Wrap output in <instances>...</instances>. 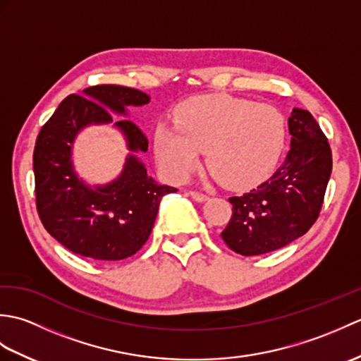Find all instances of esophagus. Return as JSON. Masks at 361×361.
Returning a JSON list of instances; mask_svg holds the SVG:
<instances>
[{
	"instance_id": "34e87169",
	"label": "esophagus",
	"mask_w": 361,
	"mask_h": 361,
	"mask_svg": "<svg viewBox=\"0 0 361 361\" xmlns=\"http://www.w3.org/2000/svg\"><path fill=\"white\" fill-rule=\"evenodd\" d=\"M189 195L192 197L194 200L198 202V203H203V202L208 200V195H204V194H202V192H195V190H190Z\"/></svg>"
}]
</instances>
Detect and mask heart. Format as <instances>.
<instances>
[{
	"instance_id": "1",
	"label": "heart",
	"mask_w": 361,
	"mask_h": 361,
	"mask_svg": "<svg viewBox=\"0 0 361 361\" xmlns=\"http://www.w3.org/2000/svg\"><path fill=\"white\" fill-rule=\"evenodd\" d=\"M173 124L153 130V152L161 172L173 183L185 181L200 163L229 189L256 185L273 171L283 149L286 126L271 105L226 94L186 99L173 111Z\"/></svg>"
}]
</instances>
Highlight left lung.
<instances>
[{
	"label": "left lung",
	"mask_w": 361,
	"mask_h": 361,
	"mask_svg": "<svg viewBox=\"0 0 361 361\" xmlns=\"http://www.w3.org/2000/svg\"><path fill=\"white\" fill-rule=\"evenodd\" d=\"M290 150L281 167L262 185L231 197L233 217L221 233L242 256L279 250L315 224L332 173V152L312 114L293 109L288 118Z\"/></svg>",
	"instance_id": "8db88e82"
}]
</instances>
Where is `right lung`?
<instances>
[{
  "label": "right lung",
  "instance_id": "1",
  "mask_svg": "<svg viewBox=\"0 0 361 361\" xmlns=\"http://www.w3.org/2000/svg\"><path fill=\"white\" fill-rule=\"evenodd\" d=\"M149 102L150 96L135 88L90 87L82 96H68L40 130L34 150L38 216L75 255L101 262L133 256L149 239L161 198L176 190L147 173L140 155L149 141L127 119L128 106ZM113 114L126 119L116 121ZM109 123L125 136L129 153L116 179L90 185L73 167V144L85 128Z\"/></svg>",
  "mask_w": 361,
  "mask_h": 361
}]
</instances>
